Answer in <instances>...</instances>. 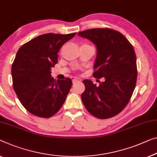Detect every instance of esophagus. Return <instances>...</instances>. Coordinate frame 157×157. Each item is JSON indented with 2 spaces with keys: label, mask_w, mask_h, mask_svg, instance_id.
Returning <instances> with one entry per match:
<instances>
[{
  "label": "esophagus",
  "mask_w": 157,
  "mask_h": 157,
  "mask_svg": "<svg viewBox=\"0 0 157 157\" xmlns=\"http://www.w3.org/2000/svg\"><path fill=\"white\" fill-rule=\"evenodd\" d=\"M79 80L78 79H74L73 80H72V83L73 84H77V83H78L79 82Z\"/></svg>",
  "instance_id": "obj_1"
}]
</instances>
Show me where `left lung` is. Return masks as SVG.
<instances>
[{"label":"left lung","mask_w":157,"mask_h":157,"mask_svg":"<svg viewBox=\"0 0 157 157\" xmlns=\"http://www.w3.org/2000/svg\"><path fill=\"white\" fill-rule=\"evenodd\" d=\"M78 34L96 45L93 76L104 79L98 86L90 79L83 80L85 90L82 101L92 116L100 119L111 118L126 106L136 85L134 48L122 34L111 29H87Z\"/></svg>","instance_id":"obj_1"}]
</instances>
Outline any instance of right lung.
Instances as JSON below:
<instances>
[{
	"label": "right lung",
	"mask_w": 157,
	"mask_h": 157,
	"mask_svg": "<svg viewBox=\"0 0 157 157\" xmlns=\"http://www.w3.org/2000/svg\"><path fill=\"white\" fill-rule=\"evenodd\" d=\"M76 33H48L28 41L19 48L12 65L14 90L22 106L33 115L47 118L61 108L72 82L56 79L51 68L58 63L62 46Z\"/></svg>",
	"instance_id": "add662e5"
}]
</instances>
